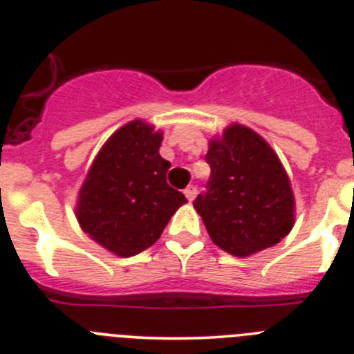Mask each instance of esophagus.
<instances>
[{
	"instance_id": "esophagus-1",
	"label": "esophagus",
	"mask_w": 354,
	"mask_h": 354,
	"mask_svg": "<svg viewBox=\"0 0 354 354\" xmlns=\"http://www.w3.org/2000/svg\"><path fill=\"white\" fill-rule=\"evenodd\" d=\"M185 197H187L192 202V200L197 197V187L190 185V187H188V188H185Z\"/></svg>"
}]
</instances>
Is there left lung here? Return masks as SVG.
<instances>
[{
  "label": "left lung",
  "mask_w": 354,
  "mask_h": 354,
  "mask_svg": "<svg viewBox=\"0 0 354 354\" xmlns=\"http://www.w3.org/2000/svg\"><path fill=\"white\" fill-rule=\"evenodd\" d=\"M209 190L195 198L210 240L234 257L270 248L295 226V194L274 149L252 128L231 123L209 140Z\"/></svg>",
  "instance_id": "1"
}]
</instances>
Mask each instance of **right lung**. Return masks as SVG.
Here are the masks:
<instances>
[{
    "instance_id": "obj_1",
    "label": "right lung",
    "mask_w": 354,
    "mask_h": 354,
    "mask_svg": "<svg viewBox=\"0 0 354 354\" xmlns=\"http://www.w3.org/2000/svg\"><path fill=\"white\" fill-rule=\"evenodd\" d=\"M162 131L144 120L118 128L92 160L75 216L91 240L118 257H133L160 238L188 200L167 185L171 164L159 154Z\"/></svg>"
}]
</instances>
